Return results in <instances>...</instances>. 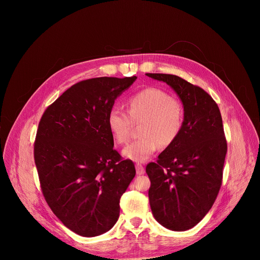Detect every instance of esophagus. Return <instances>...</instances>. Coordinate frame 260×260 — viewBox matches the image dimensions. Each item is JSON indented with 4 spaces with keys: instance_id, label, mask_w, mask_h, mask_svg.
<instances>
[{
    "instance_id": "esophagus-1",
    "label": "esophagus",
    "mask_w": 260,
    "mask_h": 260,
    "mask_svg": "<svg viewBox=\"0 0 260 260\" xmlns=\"http://www.w3.org/2000/svg\"><path fill=\"white\" fill-rule=\"evenodd\" d=\"M136 171H137L138 175H143L145 173V169H144V167L141 164H137L136 165Z\"/></svg>"
}]
</instances>
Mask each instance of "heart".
I'll use <instances>...</instances> for the list:
<instances>
[{
	"label": "heart",
	"instance_id": "heart-1",
	"mask_svg": "<svg viewBox=\"0 0 260 260\" xmlns=\"http://www.w3.org/2000/svg\"><path fill=\"white\" fill-rule=\"evenodd\" d=\"M127 112L113 108L108 114V127L114 140L123 144L129 138L133 122H141L140 139L129 143L123 155L136 162L149 158L158 148L175 142L184 124V108L181 102L155 87L145 88L126 101Z\"/></svg>",
	"mask_w": 260,
	"mask_h": 260
}]
</instances>
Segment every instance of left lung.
Returning a JSON list of instances; mask_svg holds the SVG:
<instances>
[{"mask_svg":"<svg viewBox=\"0 0 260 260\" xmlns=\"http://www.w3.org/2000/svg\"><path fill=\"white\" fill-rule=\"evenodd\" d=\"M146 75L170 85L185 113L178 138L146 167L151 211L162 226L187 231L210 211L222 184L228 144L220 110L208 92L179 76Z\"/></svg>","mask_w":260,"mask_h":260,"instance_id":"obj_1","label":"left lung"}]
</instances>
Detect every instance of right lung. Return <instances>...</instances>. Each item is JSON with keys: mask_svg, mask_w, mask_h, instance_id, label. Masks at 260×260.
Returning <instances> with one entry per match:
<instances>
[{"mask_svg": "<svg viewBox=\"0 0 260 260\" xmlns=\"http://www.w3.org/2000/svg\"><path fill=\"white\" fill-rule=\"evenodd\" d=\"M136 76L99 77L68 88L47 107L38 125L34 158L46 203L63 225L100 236L119 217V203L136 175L116 151L107 119Z\"/></svg>", "mask_w": 260, "mask_h": 260, "instance_id": "right-lung-1", "label": "right lung"}]
</instances>
